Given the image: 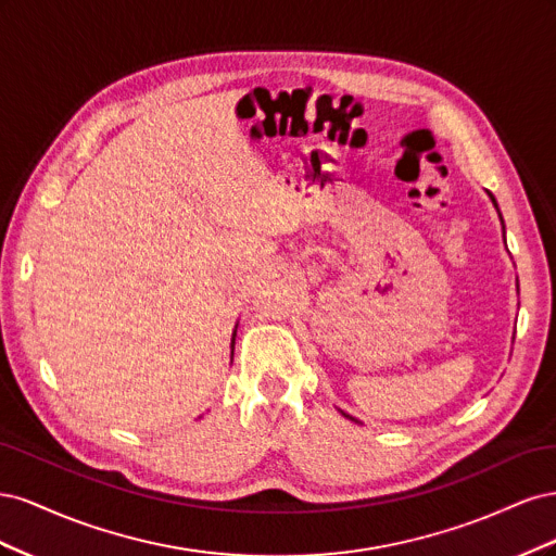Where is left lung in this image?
I'll use <instances>...</instances> for the list:
<instances>
[{
  "label": "left lung",
  "mask_w": 556,
  "mask_h": 556,
  "mask_svg": "<svg viewBox=\"0 0 556 556\" xmlns=\"http://www.w3.org/2000/svg\"><path fill=\"white\" fill-rule=\"evenodd\" d=\"M490 197H492V201H494V206H496V199H494V194H492V192H490ZM496 208H498V206H496ZM501 223H503V220H501Z\"/></svg>",
  "instance_id": "left-lung-1"
}]
</instances>
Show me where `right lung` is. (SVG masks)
<instances>
[{"label": "right lung", "instance_id": "add662e5", "mask_svg": "<svg viewBox=\"0 0 556 556\" xmlns=\"http://www.w3.org/2000/svg\"><path fill=\"white\" fill-rule=\"evenodd\" d=\"M231 345H233V339H231Z\"/></svg>", "mask_w": 556, "mask_h": 556}]
</instances>
